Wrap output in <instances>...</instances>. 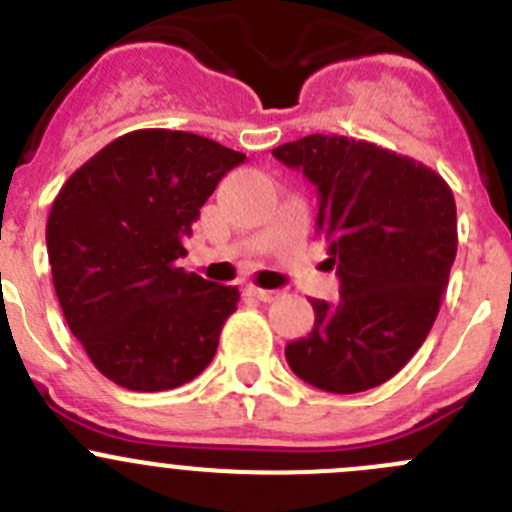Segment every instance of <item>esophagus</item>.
I'll return each mask as SVG.
<instances>
[{
    "mask_svg": "<svg viewBox=\"0 0 512 512\" xmlns=\"http://www.w3.org/2000/svg\"><path fill=\"white\" fill-rule=\"evenodd\" d=\"M247 292H250L252 297H257V300H260V302H272L277 295H280V292H275V290H262V287H250V290H247Z\"/></svg>",
    "mask_w": 512,
    "mask_h": 512,
    "instance_id": "34e87169",
    "label": "esophagus"
}]
</instances>
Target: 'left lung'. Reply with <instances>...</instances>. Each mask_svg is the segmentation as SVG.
Wrapping results in <instances>:
<instances>
[{
    "mask_svg": "<svg viewBox=\"0 0 512 512\" xmlns=\"http://www.w3.org/2000/svg\"><path fill=\"white\" fill-rule=\"evenodd\" d=\"M272 155L317 187L315 225L340 277V300H312L315 325L287 362L325 393L377 388L438 317L458 252L453 190L423 162L352 137L307 135Z\"/></svg>",
    "mask_w": 512,
    "mask_h": 512,
    "instance_id": "left-lung-1",
    "label": "left lung"
}]
</instances>
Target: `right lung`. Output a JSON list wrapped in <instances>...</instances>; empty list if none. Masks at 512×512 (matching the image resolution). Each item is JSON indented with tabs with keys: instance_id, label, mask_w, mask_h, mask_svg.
<instances>
[{
	"instance_id": "right-lung-1",
	"label": "right lung",
	"mask_w": 512,
	"mask_h": 512,
	"mask_svg": "<svg viewBox=\"0 0 512 512\" xmlns=\"http://www.w3.org/2000/svg\"><path fill=\"white\" fill-rule=\"evenodd\" d=\"M240 162L242 152L192 132L135 130L54 197V292L92 365L119 388H180L215 357L240 292L185 272L180 257L200 207Z\"/></svg>"
}]
</instances>
